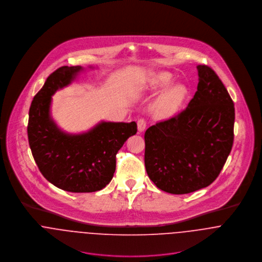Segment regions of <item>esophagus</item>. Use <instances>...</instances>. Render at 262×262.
<instances>
[{"mask_svg":"<svg viewBox=\"0 0 262 262\" xmlns=\"http://www.w3.org/2000/svg\"><path fill=\"white\" fill-rule=\"evenodd\" d=\"M137 127H138V132H143L146 129V121L141 118L137 121Z\"/></svg>","mask_w":262,"mask_h":262,"instance_id":"1","label":"esophagus"}]
</instances>
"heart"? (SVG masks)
Masks as SVG:
<instances>
[{
    "label": "heart",
    "mask_w": 262,
    "mask_h": 262,
    "mask_svg": "<svg viewBox=\"0 0 262 262\" xmlns=\"http://www.w3.org/2000/svg\"><path fill=\"white\" fill-rule=\"evenodd\" d=\"M173 76L168 72H159L151 76L150 89L163 92L156 101V110L161 116L169 117L178 112L187 100V88L183 83H171Z\"/></svg>",
    "instance_id": "heart-1"
}]
</instances>
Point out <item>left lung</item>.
<instances>
[{
  "mask_svg": "<svg viewBox=\"0 0 262 262\" xmlns=\"http://www.w3.org/2000/svg\"><path fill=\"white\" fill-rule=\"evenodd\" d=\"M198 91L180 115L149 127L145 168L163 191L184 194L210 186L221 172L234 140V103L207 66H198Z\"/></svg>",
  "mask_w": 262,
  "mask_h": 262,
  "instance_id": "obj_1",
  "label": "left lung"
}]
</instances>
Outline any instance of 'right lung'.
<instances>
[{"mask_svg": "<svg viewBox=\"0 0 262 262\" xmlns=\"http://www.w3.org/2000/svg\"><path fill=\"white\" fill-rule=\"evenodd\" d=\"M85 70L80 66L56 70L47 77L29 110L28 140L40 172L53 186L71 192H93L109 185L117 152L137 132L134 121H101L81 133L66 132L57 125L51 115L52 96Z\"/></svg>", "mask_w": 262, "mask_h": 262, "instance_id": "obj_1", "label": "right lung"}]
</instances>
